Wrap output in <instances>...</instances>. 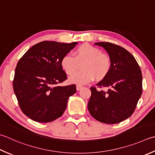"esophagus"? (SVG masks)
<instances>
[{
    "label": "esophagus",
    "instance_id": "1",
    "mask_svg": "<svg viewBox=\"0 0 155 155\" xmlns=\"http://www.w3.org/2000/svg\"><path fill=\"white\" fill-rule=\"evenodd\" d=\"M82 89H83V86L79 85V84H77V91H80Z\"/></svg>",
    "mask_w": 155,
    "mask_h": 155
}]
</instances>
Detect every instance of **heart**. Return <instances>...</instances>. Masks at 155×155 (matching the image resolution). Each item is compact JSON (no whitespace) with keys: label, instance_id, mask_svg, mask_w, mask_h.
I'll use <instances>...</instances> for the list:
<instances>
[{"label":"heart","instance_id":"b5f03b06","mask_svg":"<svg viewBox=\"0 0 155 155\" xmlns=\"http://www.w3.org/2000/svg\"><path fill=\"white\" fill-rule=\"evenodd\" d=\"M82 64V71L74 72ZM61 66L69 77V82L77 84H84L91 82L94 78L101 80L107 76L111 69V58L101 53L97 47L84 44L75 50L74 56L65 54L61 60Z\"/></svg>","mask_w":155,"mask_h":155}]
</instances>
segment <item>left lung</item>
<instances>
[{"label": "left lung", "mask_w": 155, "mask_h": 155, "mask_svg": "<svg viewBox=\"0 0 155 155\" xmlns=\"http://www.w3.org/2000/svg\"><path fill=\"white\" fill-rule=\"evenodd\" d=\"M111 58L109 74L96 84L109 87L107 92L90 88L91 96L88 103L90 114L99 122L115 124L132 116L142 93V77L134 57L124 48L109 42H97Z\"/></svg>", "instance_id": "obj_1"}]
</instances>
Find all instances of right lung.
I'll use <instances>...</instances> for the list:
<instances>
[{
  "label": "right lung",
  "instance_id": "right-lung-1",
  "mask_svg": "<svg viewBox=\"0 0 155 155\" xmlns=\"http://www.w3.org/2000/svg\"><path fill=\"white\" fill-rule=\"evenodd\" d=\"M78 42L71 44L44 41L21 58L15 68L13 90L23 113L33 121L50 122L62 116L76 85L60 87L67 79L62 70V57Z\"/></svg>",
  "mask_w": 155,
  "mask_h": 155
}]
</instances>
